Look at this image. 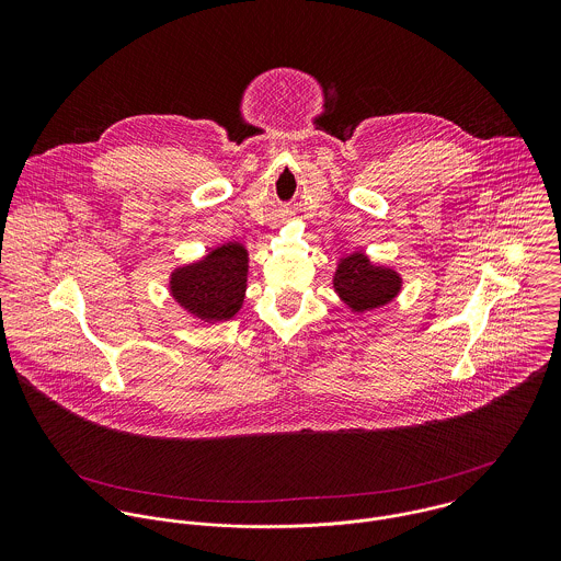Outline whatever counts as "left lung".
I'll list each match as a JSON object with an SVG mask.
<instances>
[{
	"instance_id": "1",
	"label": "left lung",
	"mask_w": 561,
	"mask_h": 561,
	"mask_svg": "<svg viewBox=\"0 0 561 561\" xmlns=\"http://www.w3.org/2000/svg\"><path fill=\"white\" fill-rule=\"evenodd\" d=\"M400 289V274L389 267L371 265L363 252L345 256L334 274V291L356 313L385 307Z\"/></svg>"
}]
</instances>
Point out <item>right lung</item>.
Returning <instances> with one entry per match:
<instances>
[{
  "mask_svg": "<svg viewBox=\"0 0 561 561\" xmlns=\"http://www.w3.org/2000/svg\"><path fill=\"white\" fill-rule=\"evenodd\" d=\"M248 252L238 241L214 248L203 261L172 272V298L205 321L231 320L241 309Z\"/></svg>",
  "mask_w": 561,
  "mask_h": 561,
  "instance_id": "right-lung-1",
  "label": "right lung"
}]
</instances>
